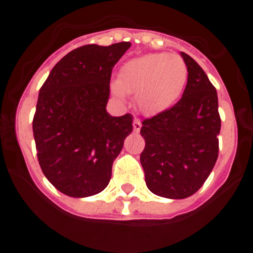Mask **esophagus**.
Returning <instances> with one entry per match:
<instances>
[{"instance_id":"34e87169","label":"esophagus","mask_w":253,"mask_h":253,"mask_svg":"<svg viewBox=\"0 0 253 253\" xmlns=\"http://www.w3.org/2000/svg\"><path fill=\"white\" fill-rule=\"evenodd\" d=\"M141 127H142L141 121H139L138 119H134L133 120V131L136 132V133H138V132L141 131Z\"/></svg>"}]
</instances>
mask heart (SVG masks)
Here are the masks:
<instances>
[{"mask_svg": "<svg viewBox=\"0 0 253 253\" xmlns=\"http://www.w3.org/2000/svg\"><path fill=\"white\" fill-rule=\"evenodd\" d=\"M188 70L182 57L169 53H148L122 66L120 78L112 83L119 98L136 95L139 110L155 115L168 110L182 94Z\"/></svg>", "mask_w": 253, "mask_h": 253, "instance_id": "b5f03b06", "label": "heart"}]
</instances>
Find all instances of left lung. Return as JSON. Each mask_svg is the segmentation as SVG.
<instances>
[{
	"instance_id": "left-lung-1",
	"label": "left lung",
	"mask_w": 253,
	"mask_h": 253,
	"mask_svg": "<svg viewBox=\"0 0 253 253\" xmlns=\"http://www.w3.org/2000/svg\"><path fill=\"white\" fill-rule=\"evenodd\" d=\"M188 70L182 98L142 122L141 154L147 187L154 195L182 200L197 192L218 159L220 116L216 90L201 66L181 52Z\"/></svg>"
}]
</instances>
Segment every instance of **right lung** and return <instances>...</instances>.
Segmentation results:
<instances>
[{"label": "right lung", "instance_id": "1", "mask_svg": "<svg viewBox=\"0 0 253 253\" xmlns=\"http://www.w3.org/2000/svg\"><path fill=\"white\" fill-rule=\"evenodd\" d=\"M131 46L84 45L61 58L39 91L33 133L38 160L60 192L83 198L101 192L112 163L132 132V115L106 111L114 66Z\"/></svg>", "mask_w": 253, "mask_h": 253}]
</instances>
